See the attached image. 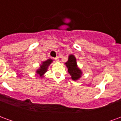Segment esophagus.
<instances>
[{
  "instance_id": "esophagus-1",
  "label": "esophagus",
  "mask_w": 121,
  "mask_h": 121,
  "mask_svg": "<svg viewBox=\"0 0 121 121\" xmlns=\"http://www.w3.org/2000/svg\"><path fill=\"white\" fill-rule=\"evenodd\" d=\"M54 60H55L56 61H59V58H58V56H57V57H56V58H54Z\"/></svg>"
}]
</instances>
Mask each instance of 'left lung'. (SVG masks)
<instances>
[{
	"label": "left lung",
	"mask_w": 121,
	"mask_h": 121,
	"mask_svg": "<svg viewBox=\"0 0 121 121\" xmlns=\"http://www.w3.org/2000/svg\"><path fill=\"white\" fill-rule=\"evenodd\" d=\"M65 65L68 68L69 73L73 80H78L81 76L82 72L77 67L76 58L73 55L69 56L68 61L66 62Z\"/></svg>",
	"instance_id": "8db88e82"
}]
</instances>
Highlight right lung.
Wrapping results in <instances>:
<instances>
[{
    "instance_id": "right-lung-1",
    "label": "right lung",
    "mask_w": 121,
    "mask_h": 121,
    "mask_svg": "<svg viewBox=\"0 0 121 121\" xmlns=\"http://www.w3.org/2000/svg\"><path fill=\"white\" fill-rule=\"evenodd\" d=\"M52 60H48L45 61L44 62H43L42 65H41V67H40L39 69H38L37 71V73L39 74L40 75V76H42L43 75V74L45 73V72L47 70V67H48V65H50V63H52Z\"/></svg>"
}]
</instances>
